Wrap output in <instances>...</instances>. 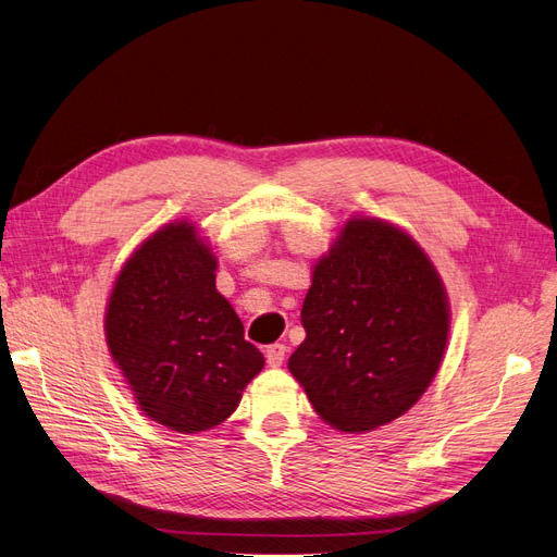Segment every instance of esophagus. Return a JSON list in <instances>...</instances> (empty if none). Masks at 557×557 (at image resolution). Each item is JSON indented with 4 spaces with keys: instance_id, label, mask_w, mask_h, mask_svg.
<instances>
[{
    "instance_id": "esophagus-1",
    "label": "esophagus",
    "mask_w": 557,
    "mask_h": 557,
    "mask_svg": "<svg viewBox=\"0 0 557 557\" xmlns=\"http://www.w3.org/2000/svg\"><path fill=\"white\" fill-rule=\"evenodd\" d=\"M284 357H286V347H284L282 343H273V345H269V347H267V361H269V366H271V368L282 366Z\"/></svg>"
}]
</instances>
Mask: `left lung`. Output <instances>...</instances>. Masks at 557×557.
Masks as SVG:
<instances>
[{
	"mask_svg": "<svg viewBox=\"0 0 557 557\" xmlns=\"http://www.w3.org/2000/svg\"><path fill=\"white\" fill-rule=\"evenodd\" d=\"M288 359L315 413L363 433L404 416L441 368L449 305L424 250L399 227L352 219L320 257Z\"/></svg>",
	"mask_w": 557,
	"mask_h": 557,
	"instance_id": "1",
	"label": "left lung"
}]
</instances>
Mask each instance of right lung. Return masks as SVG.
I'll return each instance as SVG.
<instances>
[{
    "instance_id": "right-lung-1",
    "label": "right lung",
    "mask_w": 557,
    "mask_h": 557,
    "mask_svg": "<svg viewBox=\"0 0 557 557\" xmlns=\"http://www.w3.org/2000/svg\"><path fill=\"white\" fill-rule=\"evenodd\" d=\"M214 271L216 257L196 227L169 223L124 263L106 311L110 355L139 408L181 433L230 418L263 368Z\"/></svg>"
}]
</instances>
